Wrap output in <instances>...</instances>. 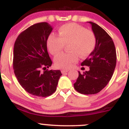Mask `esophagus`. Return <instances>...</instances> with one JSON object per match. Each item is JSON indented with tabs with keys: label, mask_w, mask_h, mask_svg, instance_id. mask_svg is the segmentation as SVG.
Here are the masks:
<instances>
[{
	"label": "esophagus",
	"mask_w": 129,
	"mask_h": 129,
	"mask_svg": "<svg viewBox=\"0 0 129 129\" xmlns=\"http://www.w3.org/2000/svg\"><path fill=\"white\" fill-rule=\"evenodd\" d=\"M68 71H69L68 69H64L61 70V72H62V74H66V73H67Z\"/></svg>",
	"instance_id": "esophagus-1"
}]
</instances>
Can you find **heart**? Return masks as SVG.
<instances>
[{
  "label": "heart",
  "instance_id": "b5f03b06",
  "mask_svg": "<svg viewBox=\"0 0 129 129\" xmlns=\"http://www.w3.org/2000/svg\"><path fill=\"white\" fill-rule=\"evenodd\" d=\"M58 36L51 34L47 39V47L50 54L57 55L62 51L65 45H68V53H62L54 58L55 66L58 68L69 69L76 63L79 58L89 56L97 44L94 32L85 27L70 23L58 28Z\"/></svg>",
  "mask_w": 129,
  "mask_h": 129
}]
</instances>
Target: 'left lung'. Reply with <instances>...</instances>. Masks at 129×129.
<instances>
[{"mask_svg":"<svg viewBox=\"0 0 129 129\" xmlns=\"http://www.w3.org/2000/svg\"><path fill=\"white\" fill-rule=\"evenodd\" d=\"M97 38L93 52L83 61L82 66L89 67V71L79 77L74 84L75 89L82 94H95L107 85L112 77L117 62L116 50L110 36L95 23L89 22Z\"/></svg>","mask_w":129,"mask_h":129,"instance_id":"obj_1","label":"left lung"}]
</instances>
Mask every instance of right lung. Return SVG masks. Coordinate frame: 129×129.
Listing matches in <instances>:
<instances>
[{
	"mask_svg": "<svg viewBox=\"0 0 129 129\" xmlns=\"http://www.w3.org/2000/svg\"><path fill=\"white\" fill-rule=\"evenodd\" d=\"M52 27L47 22L31 25L19 35L14 47L13 68L20 85L33 95L45 97L55 92L59 70L46 69L52 66L47 41Z\"/></svg>",
	"mask_w": 129,
	"mask_h": 129,
	"instance_id": "1",
	"label": "right lung"
}]
</instances>
